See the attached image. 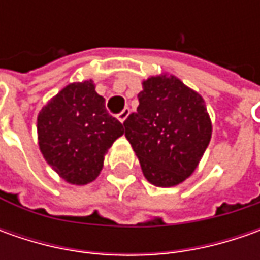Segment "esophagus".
I'll use <instances>...</instances> for the list:
<instances>
[{"instance_id":"1","label":"esophagus","mask_w":260,"mask_h":260,"mask_svg":"<svg viewBox=\"0 0 260 260\" xmlns=\"http://www.w3.org/2000/svg\"><path fill=\"white\" fill-rule=\"evenodd\" d=\"M128 114H130V108H128V107H125V108L123 110V111H121V113H118V114H117V118H118V120H120L121 123H124L125 118L128 117Z\"/></svg>"}]
</instances>
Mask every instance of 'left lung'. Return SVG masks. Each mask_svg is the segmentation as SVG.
Returning <instances> with one entry per match:
<instances>
[{
    "instance_id": "obj_1",
    "label": "left lung",
    "mask_w": 260,
    "mask_h": 260,
    "mask_svg": "<svg viewBox=\"0 0 260 260\" xmlns=\"http://www.w3.org/2000/svg\"><path fill=\"white\" fill-rule=\"evenodd\" d=\"M137 98V111L127 117L124 127L145 178L162 188L184 182L211 139L203 96L165 74L143 81Z\"/></svg>"
}]
</instances>
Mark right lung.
<instances>
[{
  "instance_id": "obj_1",
  "label": "right lung",
  "mask_w": 260,
  "mask_h": 260,
  "mask_svg": "<svg viewBox=\"0 0 260 260\" xmlns=\"http://www.w3.org/2000/svg\"><path fill=\"white\" fill-rule=\"evenodd\" d=\"M123 135L124 124L108 114L91 79L65 86L37 115L40 152L69 184L92 182L107 150Z\"/></svg>"
}]
</instances>
